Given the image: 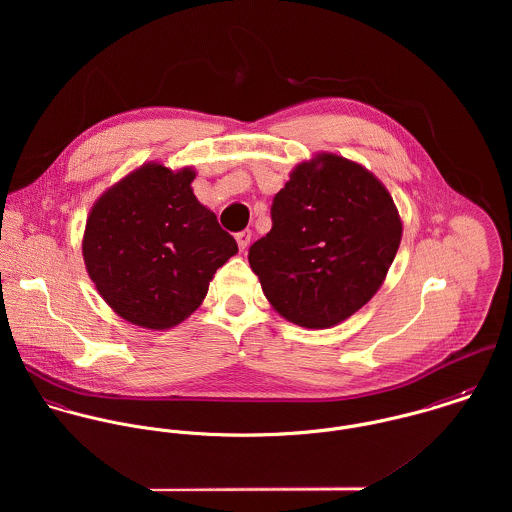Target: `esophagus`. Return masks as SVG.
<instances>
[{
	"label": "esophagus",
	"instance_id": "esophagus-1",
	"mask_svg": "<svg viewBox=\"0 0 512 512\" xmlns=\"http://www.w3.org/2000/svg\"><path fill=\"white\" fill-rule=\"evenodd\" d=\"M250 240H252V232H250V230H240V232L236 234V242H238V248H240V250H246L248 244H250Z\"/></svg>",
	"mask_w": 512,
	"mask_h": 512
}]
</instances>
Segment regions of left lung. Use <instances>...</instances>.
Segmentation results:
<instances>
[{"mask_svg": "<svg viewBox=\"0 0 512 512\" xmlns=\"http://www.w3.org/2000/svg\"><path fill=\"white\" fill-rule=\"evenodd\" d=\"M402 240L388 189L361 163L315 153L274 197L272 230L248 262L270 305L290 323L327 329L380 290Z\"/></svg>", "mask_w": 512, "mask_h": 512, "instance_id": "8db88e82", "label": "left lung"}]
</instances>
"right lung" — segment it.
Returning <instances> with one entry per match:
<instances>
[{
	"label": "right lung",
	"instance_id": "add662e5",
	"mask_svg": "<svg viewBox=\"0 0 512 512\" xmlns=\"http://www.w3.org/2000/svg\"><path fill=\"white\" fill-rule=\"evenodd\" d=\"M193 167L149 161L92 205L82 258L102 299L132 325L163 331L205 299L220 266L238 252L193 193Z\"/></svg>",
	"mask_w": 512,
	"mask_h": 512
}]
</instances>
